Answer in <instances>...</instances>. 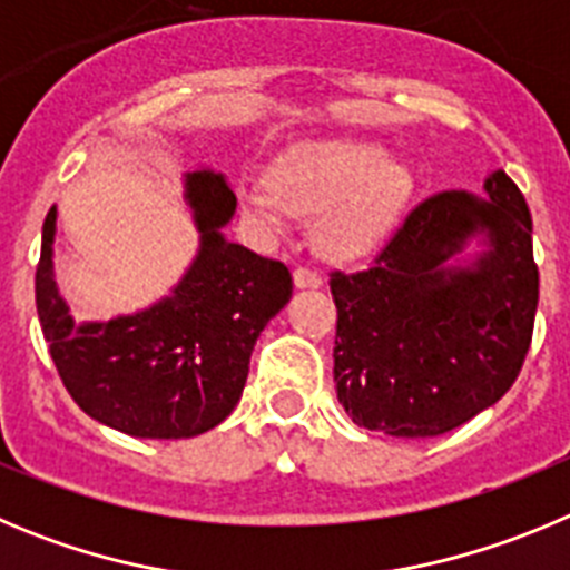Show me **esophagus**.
Listing matches in <instances>:
<instances>
[{
  "mask_svg": "<svg viewBox=\"0 0 570 570\" xmlns=\"http://www.w3.org/2000/svg\"><path fill=\"white\" fill-rule=\"evenodd\" d=\"M294 285L299 291H316V288H322V274H316V271H311V268H296Z\"/></svg>",
  "mask_w": 570,
  "mask_h": 570,
  "instance_id": "obj_1",
  "label": "esophagus"
}]
</instances>
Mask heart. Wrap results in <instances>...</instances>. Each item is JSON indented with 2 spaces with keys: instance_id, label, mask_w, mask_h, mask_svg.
<instances>
[{
  "instance_id": "heart-1",
  "label": "heart",
  "mask_w": 570,
  "mask_h": 570,
  "mask_svg": "<svg viewBox=\"0 0 570 570\" xmlns=\"http://www.w3.org/2000/svg\"><path fill=\"white\" fill-rule=\"evenodd\" d=\"M415 191L410 169L373 140H313L271 166L268 180L239 186V206L259 232L279 237L291 217H320L316 245L358 259L399 228Z\"/></svg>"
}]
</instances>
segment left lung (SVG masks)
Listing matches in <instances>:
<instances>
[{"mask_svg":"<svg viewBox=\"0 0 570 570\" xmlns=\"http://www.w3.org/2000/svg\"><path fill=\"white\" fill-rule=\"evenodd\" d=\"M483 189L430 197L373 268L331 274L333 381L353 424L443 435L514 384L540 299L531 212L503 169Z\"/></svg>","mask_w":570,"mask_h":570,"instance_id":"1","label":"left lung"}]
</instances>
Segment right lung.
I'll use <instances>...</instances> for the list:
<instances>
[{"label": "right lung", "mask_w": 570, "mask_h": 570, "mask_svg": "<svg viewBox=\"0 0 570 570\" xmlns=\"http://www.w3.org/2000/svg\"><path fill=\"white\" fill-rule=\"evenodd\" d=\"M200 245L175 288L144 311L76 322L53 268L56 206L41 226L36 311L67 393L98 424L132 438H195L243 395L250 350L294 294L288 268L223 228L237 197L223 171L183 177Z\"/></svg>", "instance_id": "obj_1"}]
</instances>
